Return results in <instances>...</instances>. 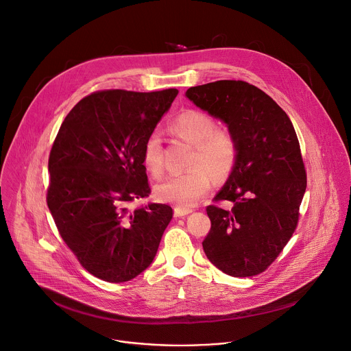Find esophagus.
Listing matches in <instances>:
<instances>
[{"instance_id":"esophagus-1","label":"esophagus","mask_w":351,"mask_h":351,"mask_svg":"<svg viewBox=\"0 0 351 351\" xmlns=\"http://www.w3.org/2000/svg\"><path fill=\"white\" fill-rule=\"evenodd\" d=\"M191 212H193V209H190V208H180V206L175 208V216L176 217H183V216H186Z\"/></svg>"}]
</instances>
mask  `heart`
Returning a JSON list of instances; mask_svg holds the SVG:
<instances>
[{
  "mask_svg": "<svg viewBox=\"0 0 351 351\" xmlns=\"http://www.w3.org/2000/svg\"><path fill=\"white\" fill-rule=\"evenodd\" d=\"M168 130L172 135L193 145L187 162L190 168L158 183L156 195L164 202L189 208L209 190L212 176L216 180H226L232 173L239 154L238 139L230 130L217 128L215 117L199 109L182 110L171 120ZM142 157L146 169L153 176L162 175V143L157 134L146 139Z\"/></svg>",
  "mask_w": 351,
  "mask_h": 351,
  "instance_id": "obj_1",
  "label": "heart"
}]
</instances>
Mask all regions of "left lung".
<instances>
[{
	"mask_svg": "<svg viewBox=\"0 0 351 351\" xmlns=\"http://www.w3.org/2000/svg\"><path fill=\"white\" fill-rule=\"evenodd\" d=\"M189 99L221 119L237 136V165L215 205L202 246L209 261L234 278L264 272L283 252L300 220L306 169L287 113L243 80H217L186 91ZM224 200L231 208H223Z\"/></svg>",
	"mask_w": 351,
	"mask_h": 351,
	"instance_id": "1",
	"label": "left lung"
}]
</instances>
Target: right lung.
<instances>
[{
    "mask_svg": "<svg viewBox=\"0 0 351 351\" xmlns=\"http://www.w3.org/2000/svg\"><path fill=\"white\" fill-rule=\"evenodd\" d=\"M176 88L99 90L64 119L49 154L46 202L56 227L93 276L123 283L153 261L172 208L131 202L150 193L143 147Z\"/></svg>",
    "mask_w": 351,
    "mask_h": 351,
    "instance_id": "obj_1",
    "label": "right lung"
}]
</instances>
